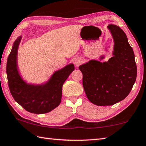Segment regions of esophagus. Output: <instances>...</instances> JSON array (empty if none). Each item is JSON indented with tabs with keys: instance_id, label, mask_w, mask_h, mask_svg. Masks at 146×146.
<instances>
[{
	"instance_id": "esophagus-1",
	"label": "esophagus",
	"mask_w": 146,
	"mask_h": 146,
	"mask_svg": "<svg viewBox=\"0 0 146 146\" xmlns=\"http://www.w3.org/2000/svg\"><path fill=\"white\" fill-rule=\"evenodd\" d=\"M74 64H75L76 67H78V66L82 64V60L80 58H77L74 61Z\"/></svg>"
}]
</instances>
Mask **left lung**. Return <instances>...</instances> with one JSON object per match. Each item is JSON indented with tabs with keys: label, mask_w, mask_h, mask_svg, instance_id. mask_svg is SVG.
Segmentation results:
<instances>
[{
	"label": "left lung",
	"mask_w": 146,
	"mask_h": 146,
	"mask_svg": "<svg viewBox=\"0 0 146 146\" xmlns=\"http://www.w3.org/2000/svg\"><path fill=\"white\" fill-rule=\"evenodd\" d=\"M107 27L114 40L113 56L107 62L90 60L79 67L88 98L99 106H112L125 99L137 78L135 54L125 33L114 25Z\"/></svg>",
	"instance_id": "8db88e82"
}]
</instances>
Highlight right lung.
Listing matches in <instances>:
<instances>
[{"label":"right lung","mask_w":146,"mask_h":146,"mask_svg":"<svg viewBox=\"0 0 146 146\" xmlns=\"http://www.w3.org/2000/svg\"><path fill=\"white\" fill-rule=\"evenodd\" d=\"M21 39L20 36L14 42L7 58L6 72L10 92L16 102L28 112L44 114L51 111L61 102L62 86L74 70L73 64L68 65L54 72L45 84H28L19 75L17 52Z\"/></svg>","instance_id":"add662e5"}]
</instances>
